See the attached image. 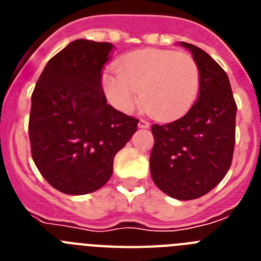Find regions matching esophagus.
Masks as SVG:
<instances>
[{
	"instance_id": "esophagus-1",
	"label": "esophagus",
	"mask_w": 261,
	"mask_h": 261,
	"mask_svg": "<svg viewBox=\"0 0 261 261\" xmlns=\"http://www.w3.org/2000/svg\"><path fill=\"white\" fill-rule=\"evenodd\" d=\"M138 126L142 129H145V128H149V126H150V124L147 123L146 120H140V121H138Z\"/></svg>"
}]
</instances>
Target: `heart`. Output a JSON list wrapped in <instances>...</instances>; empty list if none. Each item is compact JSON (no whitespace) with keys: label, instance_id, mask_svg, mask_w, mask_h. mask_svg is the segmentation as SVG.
I'll return each instance as SVG.
<instances>
[{"label":"heart","instance_id":"heart-1","mask_svg":"<svg viewBox=\"0 0 261 261\" xmlns=\"http://www.w3.org/2000/svg\"><path fill=\"white\" fill-rule=\"evenodd\" d=\"M116 73H106L102 86L108 102L121 112H130L141 91L144 107L159 120L181 116L199 96L201 71L188 53L146 48L117 61Z\"/></svg>","mask_w":261,"mask_h":261}]
</instances>
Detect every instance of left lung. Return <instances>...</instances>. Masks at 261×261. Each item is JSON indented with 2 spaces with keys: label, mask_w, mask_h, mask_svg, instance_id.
<instances>
[{
  "label": "left lung",
  "mask_w": 261,
  "mask_h": 261,
  "mask_svg": "<svg viewBox=\"0 0 261 261\" xmlns=\"http://www.w3.org/2000/svg\"><path fill=\"white\" fill-rule=\"evenodd\" d=\"M179 45L190 50L200 66L199 96L180 119L151 126L150 174L170 197L195 200L213 190L229 171L237 105L229 77L208 53L184 41Z\"/></svg>",
  "instance_id": "obj_1"
}]
</instances>
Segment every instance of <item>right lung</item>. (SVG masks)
I'll use <instances>...</instances> for the list:
<instances>
[{
    "instance_id": "1",
    "label": "right lung",
    "mask_w": 261,
    "mask_h": 261,
    "mask_svg": "<svg viewBox=\"0 0 261 261\" xmlns=\"http://www.w3.org/2000/svg\"><path fill=\"white\" fill-rule=\"evenodd\" d=\"M114 45L71 41L47 62L31 96L32 159L45 180L66 195H86L110 180L114 158L138 120L107 105L102 70Z\"/></svg>"
}]
</instances>
